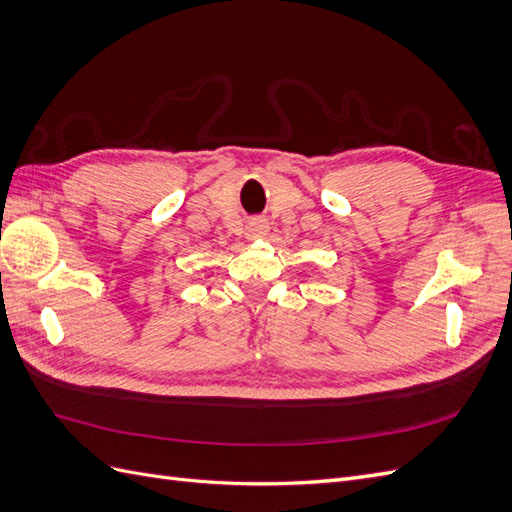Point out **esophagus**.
I'll return each mask as SVG.
<instances>
[{
  "label": "esophagus",
  "mask_w": 512,
  "mask_h": 512,
  "mask_svg": "<svg viewBox=\"0 0 512 512\" xmlns=\"http://www.w3.org/2000/svg\"><path fill=\"white\" fill-rule=\"evenodd\" d=\"M267 235V220L265 218H254L247 224V239H260Z\"/></svg>",
  "instance_id": "esophagus-1"
}]
</instances>
